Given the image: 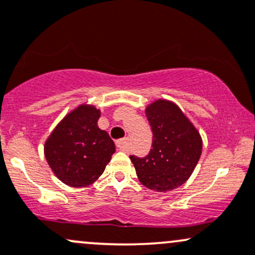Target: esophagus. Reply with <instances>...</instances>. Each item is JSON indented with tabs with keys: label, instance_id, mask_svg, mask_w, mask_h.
<instances>
[{
	"label": "esophagus",
	"instance_id": "obj_1",
	"mask_svg": "<svg viewBox=\"0 0 255 255\" xmlns=\"http://www.w3.org/2000/svg\"><path fill=\"white\" fill-rule=\"evenodd\" d=\"M116 146H117V149H119V150L126 151L128 149V146H129V139H128V138L119 139V140L116 141Z\"/></svg>",
	"mask_w": 255,
	"mask_h": 255
}]
</instances>
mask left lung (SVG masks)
Wrapping results in <instances>:
<instances>
[{
	"label": "left lung",
	"instance_id": "8db88e82",
	"mask_svg": "<svg viewBox=\"0 0 255 255\" xmlns=\"http://www.w3.org/2000/svg\"><path fill=\"white\" fill-rule=\"evenodd\" d=\"M152 130V149L144 157L129 156L142 185L158 192L183 185L202 152V139L174 103L157 100L145 110Z\"/></svg>",
	"mask_w": 255,
	"mask_h": 255
}]
</instances>
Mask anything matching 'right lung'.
Segmentation results:
<instances>
[{
	"mask_svg": "<svg viewBox=\"0 0 255 255\" xmlns=\"http://www.w3.org/2000/svg\"><path fill=\"white\" fill-rule=\"evenodd\" d=\"M100 111L81 105L55 127L44 144L54 174L66 185L82 187L96 181L115 152L108 132L98 127Z\"/></svg>",
	"mask_w": 255,
	"mask_h": 255,
	"instance_id": "1",
	"label": "right lung"
}]
</instances>
